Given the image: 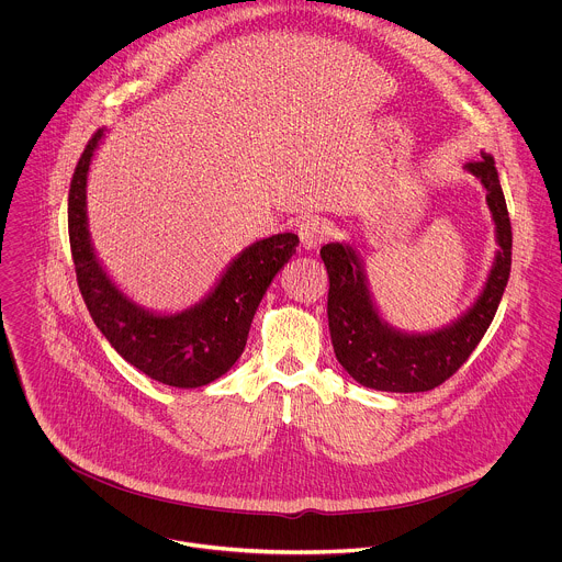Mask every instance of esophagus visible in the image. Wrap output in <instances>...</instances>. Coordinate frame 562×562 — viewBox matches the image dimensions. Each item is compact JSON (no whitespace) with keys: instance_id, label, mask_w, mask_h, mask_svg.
I'll return each instance as SVG.
<instances>
[{"instance_id":"obj_1","label":"esophagus","mask_w":562,"mask_h":562,"mask_svg":"<svg viewBox=\"0 0 562 562\" xmlns=\"http://www.w3.org/2000/svg\"><path fill=\"white\" fill-rule=\"evenodd\" d=\"M297 236L304 249H315L328 238V225L322 218H304L297 223Z\"/></svg>"}]
</instances>
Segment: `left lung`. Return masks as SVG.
Listing matches in <instances>:
<instances>
[{
  "mask_svg": "<svg viewBox=\"0 0 562 562\" xmlns=\"http://www.w3.org/2000/svg\"><path fill=\"white\" fill-rule=\"evenodd\" d=\"M486 190L495 223L497 254L475 302L451 324L409 333L379 311L359 251L350 243H328L319 256L328 269V328L337 361L363 387L379 392H429L453 376L488 330L513 265V227L499 172L491 153L464 166Z\"/></svg>",
  "mask_w": 562,
  "mask_h": 562,
  "instance_id": "1",
  "label": "left lung"
}]
</instances>
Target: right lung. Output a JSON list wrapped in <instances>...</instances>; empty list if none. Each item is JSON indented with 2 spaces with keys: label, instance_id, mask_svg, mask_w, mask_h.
<instances>
[{
  "label": "right lung",
  "instance_id": "1",
  "mask_svg": "<svg viewBox=\"0 0 562 562\" xmlns=\"http://www.w3.org/2000/svg\"><path fill=\"white\" fill-rule=\"evenodd\" d=\"M106 131L102 126L93 133L69 186V245L82 300L98 330L133 368L170 387L210 385L243 355L258 304L300 238L284 232L251 243L232 258L214 286L183 311L144 308L106 273L89 234L87 177Z\"/></svg>",
  "mask_w": 562,
  "mask_h": 562
}]
</instances>
